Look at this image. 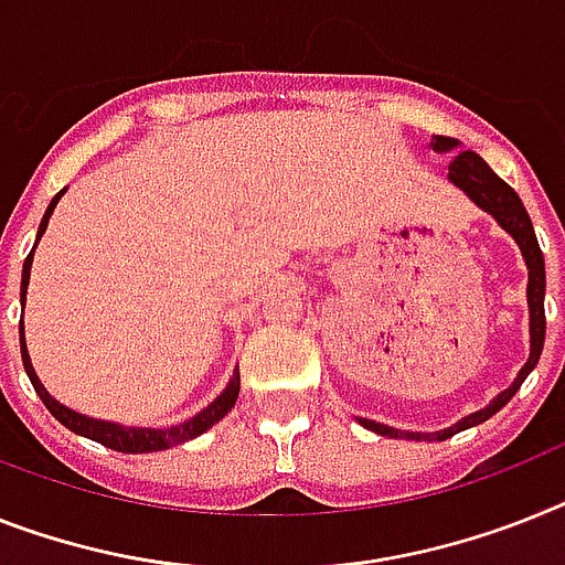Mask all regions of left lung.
<instances>
[{
    "mask_svg": "<svg viewBox=\"0 0 565 565\" xmlns=\"http://www.w3.org/2000/svg\"><path fill=\"white\" fill-rule=\"evenodd\" d=\"M430 146H434V151H439V154H451L454 160L451 166H448V180H451L457 189H462L482 212H488V215L494 217L497 224L514 238V244L520 246V253H523L525 269H529V287H525V298H529V362L520 367L514 382H511L505 391L497 393L494 399L488 402L486 407L462 416L457 425H451V428L445 430H434V434L399 430L391 428V425H382V422L355 416L359 425H364V428L373 430V434L391 436V439H416V443H443V439H451L459 430H468L473 428V425H480V422L491 419L497 411H502V407L509 405L511 396H514V393L520 391V385L529 379V373L537 367L540 353H543V341H546V307H543V298H546V260H543V253H540L532 217L525 212L523 201L516 198V192L505 183V180L497 178V174L491 172V166H488L477 151H462V143L454 140V137L436 135Z\"/></svg>",
    "mask_w": 565,
    "mask_h": 565,
    "instance_id": "left-lung-1",
    "label": "left lung"
}]
</instances>
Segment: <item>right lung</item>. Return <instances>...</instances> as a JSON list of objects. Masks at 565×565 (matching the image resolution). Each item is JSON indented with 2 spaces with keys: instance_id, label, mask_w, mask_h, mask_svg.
I'll list each match as a JSON object with an SVG mask.
<instances>
[{
  "instance_id": "add662e5",
  "label": "right lung",
  "mask_w": 565,
  "mask_h": 565,
  "mask_svg": "<svg viewBox=\"0 0 565 565\" xmlns=\"http://www.w3.org/2000/svg\"><path fill=\"white\" fill-rule=\"evenodd\" d=\"M63 194H65V189L63 192H56L54 201H51L49 210H45V215H42V224H40V230H36L33 249H36V244H40L42 232L49 230V217L54 215L56 203H60V198H63ZM33 249L28 253L25 267H22V312H25L28 281H31ZM19 344H22V364H25V373H28V379H31L33 391L40 393V399L45 402V407H49L51 414H54V419H60L65 428L74 430V434H79V436H85V439H94V443L106 445V448H111V451L151 454V451H166V448H174V445L189 443V439H194V436L206 434V430H210L215 422L224 419L232 407H235V399H238V391H241V373L235 371L230 379V385L224 387V393H221V396H217L212 405L203 407L201 414H194L192 419L180 422V425H172V428H129V425H117V422L94 419V416L77 414V411L65 407L63 402H56L54 396L45 391V385L40 382L36 371H33L31 355H28V344H25V327H19Z\"/></svg>"
}]
</instances>
